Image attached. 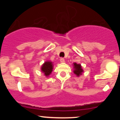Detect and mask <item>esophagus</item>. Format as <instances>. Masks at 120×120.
<instances>
[{
	"label": "esophagus",
	"mask_w": 120,
	"mask_h": 120,
	"mask_svg": "<svg viewBox=\"0 0 120 120\" xmlns=\"http://www.w3.org/2000/svg\"><path fill=\"white\" fill-rule=\"evenodd\" d=\"M60 62H61V63H64V62H65V60H64V59L63 58H60Z\"/></svg>",
	"instance_id": "obj_1"
}]
</instances>
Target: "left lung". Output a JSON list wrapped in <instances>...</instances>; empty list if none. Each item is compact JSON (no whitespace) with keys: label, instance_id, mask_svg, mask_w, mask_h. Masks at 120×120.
I'll use <instances>...</instances> for the list:
<instances>
[{"label":"left lung","instance_id":"left-lung-1","mask_svg":"<svg viewBox=\"0 0 120 120\" xmlns=\"http://www.w3.org/2000/svg\"><path fill=\"white\" fill-rule=\"evenodd\" d=\"M74 74H76L77 76H79L80 75H81L82 72H83V70L82 68H81V66L80 64H77L76 63H74Z\"/></svg>","mask_w":120,"mask_h":120}]
</instances>
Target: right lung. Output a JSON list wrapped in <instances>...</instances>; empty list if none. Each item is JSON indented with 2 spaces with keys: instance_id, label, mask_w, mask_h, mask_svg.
Returning a JSON list of instances; mask_svg holds the SVG:
<instances>
[{
  "instance_id": "add662e5",
  "label": "right lung",
  "mask_w": 120,
  "mask_h": 120,
  "mask_svg": "<svg viewBox=\"0 0 120 120\" xmlns=\"http://www.w3.org/2000/svg\"><path fill=\"white\" fill-rule=\"evenodd\" d=\"M52 70H53V64L51 62H45L41 67V71L44 73L46 76H48L51 74L53 71Z\"/></svg>"
}]
</instances>
